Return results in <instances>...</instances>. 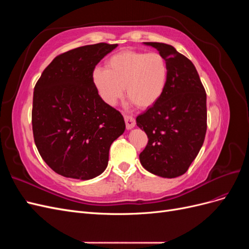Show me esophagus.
Segmentation results:
<instances>
[{
    "label": "esophagus",
    "instance_id": "1",
    "mask_svg": "<svg viewBox=\"0 0 249 249\" xmlns=\"http://www.w3.org/2000/svg\"><path fill=\"white\" fill-rule=\"evenodd\" d=\"M124 122H125V126L127 130H132L133 127L136 124V122H135V119L133 117L130 116H125L124 117Z\"/></svg>",
    "mask_w": 249,
    "mask_h": 249
}]
</instances>
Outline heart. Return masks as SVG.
<instances>
[{"label": "heart", "mask_w": 249, "mask_h": 249, "mask_svg": "<svg viewBox=\"0 0 249 249\" xmlns=\"http://www.w3.org/2000/svg\"><path fill=\"white\" fill-rule=\"evenodd\" d=\"M169 76L168 63L159 53L125 50L106 61V70L95 69L92 81L103 101L114 106L125 94L141 109L153 107L163 96Z\"/></svg>", "instance_id": "1"}]
</instances>
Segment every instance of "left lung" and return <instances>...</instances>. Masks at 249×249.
Masks as SVG:
<instances>
[{
  "label": "left lung",
  "mask_w": 249,
  "mask_h": 249,
  "mask_svg": "<svg viewBox=\"0 0 249 249\" xmlns=\"http://www.w3.org/2000/svg\"><path fill=\"white\" fill-rule=\"evenodd\" d=\"M159 51L168 63L163 96L136 118L148 142L139 155L153 175L172 178L184 175L196 158L207 132V94L196 69L172 46L144 42Z\"/></svg>",
  "instance_id": "8db88e82"
}]
</instances>
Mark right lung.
<instances>
[{
  "instance_id": "right-lung-1",
  "label": "right lung",
  "mask_w": 249,
  "mask_h": 249,
  "mask_svg": "<svg viewBox=\"0 0 249 249\" xmlns=\"http://www.w3.org/2000/svg\"><path fill=\"white\" fill-rule=\"evenodd\" d=\"M116 47L101 42L65 52L36 83L34 141L43 161L60 176L82 180L100 176L112 142L125 130L123 115L102 100L92 81L96 64Z\"/></svg>"
}]
</instances>
